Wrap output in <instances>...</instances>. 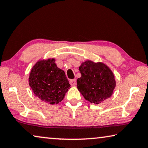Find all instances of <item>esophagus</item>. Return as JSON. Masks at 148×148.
Listing matches in <instances>:
<instances>
[{"label":"esophagus","instance_id":"34e87169","mask_svg":"<svg viewBox=\"0 0 148 148\" xmlns=\"http://www.w3.org/2000/svg\"><path fill=\"white\" fill-rule=\"evenodd\" d=\"M70 84L72 86H75L76 85V79H71L70 81Z\"/></svg>","mask_w":148,"mask_h":148}]
</instances>
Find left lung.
<instances>
[{
    "instance_id": "8db88e82",
    "label": "left lung",
    "mask_w": 148,
    "mask_h": 148,
    "mask_svg": "<svg viewBox=\"0 0 148 148\" xmlns=\"http://www.w3.org/2000/svg\"><path fill=\"white\" fill-rule=\"evenodd\" d=\"M79 71L82 76L77 79V88L86 101L99 104L111 97L116 82L113 72L106 64L87 60L79 66Z\"/></svg>"
}]
</instances>
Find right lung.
<instances>
[{
  "mask_svg": "<svg viewBox=\"0 0 148 148\" xmlns=\"http://www.w3.org/2000/svg\"><path fill=\"white\" fill-rule=\"evenodd\" d=\"M29 84L35 96L52 105L61 102L71 88L65 72L57 66L54 58L40 59L34 64Z\"/></svg>",
  "mask_w": 148,
  "mask_h": 148,
  "instance_id": "obj_1",
  "label": "right lung"
}]
</instances>
